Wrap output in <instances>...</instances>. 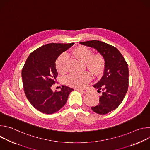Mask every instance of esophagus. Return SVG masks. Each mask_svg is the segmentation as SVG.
<instances>
[{
	"mask_svg": "<svg viewBox=\"0 0 150 150\" xmlns=\"http://www.w3.org/2000/svg\"><path fill=\"white\" fill-rule=\"evenodd\" d=\"M76 90H78V91H79L82 93H84V94H86L88 93V90H85V89H76Z\"/></svg>",
	"mask_w": 150,
	"mask_h": 150,
	"instance_id": "34e87169",
	"label": "esophagus"
}]
</instances>
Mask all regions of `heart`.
<instances>
[{"label": "heart", "instance_id": "1", "mask_svg": "<svg viewBox=\"0 0 150 150\" xmlns=\"http://www.w3.org/2000/svg\"><path fill=\"white\" fill-rule=\"evenodd\" d=\"M71 54L83 62H86L87 67L96 74L100 73L103 67L104 59L100 54L92 55V51L85 46H79L72 51ZM68 58L66 54H62L56 61V67L60 74H64L67 71V63ZM91 79V75L85 72L79 74H72L69 76L67 79V83L70 86L75 88L85 87Z\"/></svg>", "mask_w": 150, "mask_h": 150}]
</instances>
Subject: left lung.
<instances>
[{
    "label": "left lung",
    "instance_id": "obj_1",
    "mask_svg": "<svg viewBox=\"0 0 150 150\" xmlns=\"http://www.w3.org/2000/svg\"><path fill=\"white\" fill-rule=\"evenodd\" d=\"M80 44L96 49L105 61L104 74L93 87L101 93L99 104L91 109L99 115H105L122 102L129 86V70L122 54L115 47L98 40L80 42Z\"/></svg>",
    "mask_w": 150,
    "mask_h": 150
}]
</instances>
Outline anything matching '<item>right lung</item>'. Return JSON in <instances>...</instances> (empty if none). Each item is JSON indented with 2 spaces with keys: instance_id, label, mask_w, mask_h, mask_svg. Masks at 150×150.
Wrapping results in <instances>:
<instances>
[{
  "instance_id": "right-lung-1",
  "label": "right lung",
  "mask_w": 150,
  "mask_h": 150,
  "mask_svg": "<svg viewBox=\"0 0 150 150\" xmlns=\"http://www.w3.org/2000/svg\"><path fill=\"white\" fill-rule=\"evenodd\" d=\"M73 45L47 44L33 51L26 60L22 69L24 90L32 105L42 113L53 114L59 111L74 90L65 85H62L60 91L52 90L58 75L55 62Z\"/></svg>"
}]
</instances>
